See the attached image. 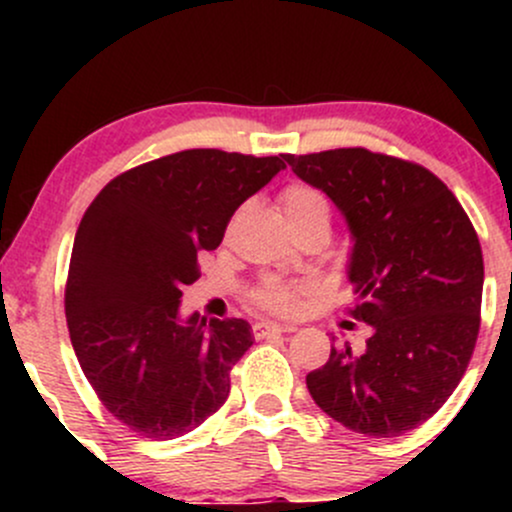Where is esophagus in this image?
I'll return each instance as SVG.
<instances>
[{"label":"esophagus","instance_id":"1","mask_svg":"<svg viewBox=\"0 0 512 512\" xmlns=\"http://www.w3.org/2000/svg\"><path fill=\"white\" fill-rule=\"evenodd\" d=\"M291 330L293 327L276 325V322H255V325H252V334H255L257 339L272 337V334H281V332H291Z\"/></svg>","mask_w":512,"mask_h":512}]
</instances>
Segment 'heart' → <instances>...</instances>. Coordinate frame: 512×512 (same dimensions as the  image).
Listing matches in <instances>:
<instances>
[{
    "instance_id": "b5f03b06",
    "label": "heart",
    "mask_w": 512,
    "mask_h": 512,
    "mask_svg": "<svg viewBox=\"0 0 512 512\" xmlns=\"http://www.w3.org/2000/svg\"><path fill=\"white\" fill-rule=\"evenodd\" d=\"M281 207H284L286 219H289L291 228L308 226V223H327L330 226L332 219V204L322 190L308 182H293V185L284 187L279 197ZM317 291V284L310 279L303 281H286L279 276H267L250 293V303L257 308L269 310V313L289 315L296 313L298 305L305 298L313 296Z\"/></svg>"
}]
</instances>
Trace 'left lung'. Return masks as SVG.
<instances>
[{
  "instance_id": "1",
  "label": "left lung",
  "mask_w": 512,
  "mask_h": 512,
  "mask_svg": "<svg viewBox=\"0 0 512 512\" xmlns=\"http://www.w3.org/2000/svg\"><path fill=\"white\" fill-rule=\"evenodd\" d=\"M284 161L346 216L349 315L370 325L363 354L332 346L330 361L308 373L310 395L351 431L402 436L448 402L474 354L484 289L477 231L419 163L361 146Z\"/></svg>"
}]
</instances>
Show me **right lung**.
<instances>
[{"label": "right lung", "instance_id": "add662e5", "mask_svg": "<svg viewBox=\"0 0 512 512\" xmlns=\"http://www.w3.org/2000/svg\"><path fill=\"white\" fill-rule=\"evenodd\" d=\"M286 168L279 156L187 149L120 173L76 231L64 313L93 392L129 431L151 440L190 433L228 399L250 325L180 320L197 255L216 250L245 199Z\"/></svg>", "mask_w": 512, "mask_h": 512}]
</instances>
